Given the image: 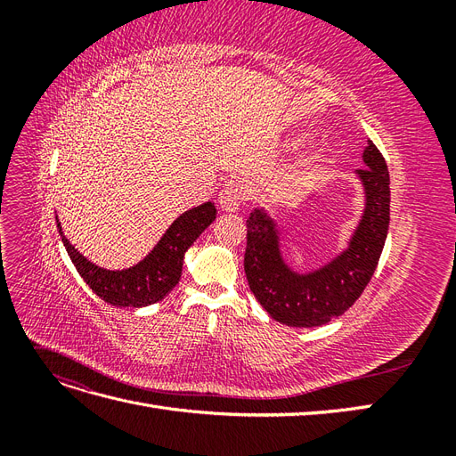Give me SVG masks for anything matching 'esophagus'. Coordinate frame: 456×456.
Segmentation results:
<instances>
[{
	"instance_id": "34e87169",
	"label": "esophagus",
	"mask_w": 456,
	"mask_h": 456,
	"mask_svg": "<svg viewBox=\"0 0 456 456\" xmlns=\"http://www.w3.org/2000/svg\"><path fill=\"white\" fill-rule=\"evenodd\" d=\"M247 200V190L240 181H230L220 190V207H224L226 211H236L238 207Z\"/></svg>"
}]
</instances>
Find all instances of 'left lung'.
I'll list each match as a JSON object with an SVG mask.
<instances>
[{
    "label": "left lung",
    "mask_w": 456,
    "mask_h": 456,
    "mask_svg": "<svg viewBox=\"0 0 456 456\" xmlns=\"http://www.w3.org/2000/svg\"><path fill=\"white\" fill-rule=\"evenodd\" d=\"M365 167L357 175L367 190V209L348 247L329 266L297 275L280 256L272 220L253 211L247 218L243 268L256 300L273 320L291 327L325 325L362 297L377 270L390 224V176L380 150L369 141Z\"/></svg>",
    "instance_id": "8db88e82"
}]
</instances>
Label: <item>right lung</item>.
<instances>
[{"label": "right lung", "mask_w": 456, "mask_h": 456, "mask_svg": "<svg viewBox=\"0 0 456 456\" xmlns=\"http://www.w3.org/2000/svg\"><path fill=\"white\" fill-rule=\"evenodd\" d=\"M215 216L216 209L213 203H203L186 211L165 232L154 251L136 266L121 272L94 266L64 238L59 218L57 226L76 270L96 297L112 306L142 308L161 300L178 283L183 273L184 253L200 238V233L213 223Z\"/></svg>", "instance_id": "1"}]
</instances>
